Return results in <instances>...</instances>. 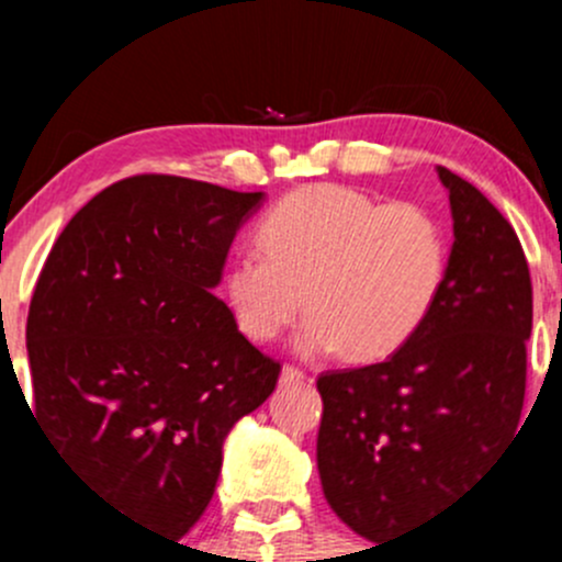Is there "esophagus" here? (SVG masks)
I'll return each mask as SVG.
<instances>
[{"instance_id": "34e87169", "label": "esophagus", "mask_w": 562, "mask_h": 562, "mask_svg": "<svg viewBox=\"0 0 562 562\" xmlns=\"http://www.w3.org/2000/svg\"><path fill=\"white\" fill-rule=\"evenodd\" d=\"M304 381H307V375H304L299 367H282V372H280L282 386H299V383H304Z\"/></svg>"}]
</instances>
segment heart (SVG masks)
<instances>
[{"label":"heart","instance_id":"b5f03b06","mask_svg":"<svg viewBox=\"0 0 562 562\" xmlns=\"http://www.w3.org/2000/svg\"><path fill=\"white\" fill-rule=\"evenodd\" d=\"M260 252L225 269V299L252 342L280 337L307 304L302 353L342 348L350 361L386 359L416 334L449 271L435 214L383 203L342 184H313L282 198L258 228Z\"/></svg>","mask_w":562,"mask_h":562}]
</instances>
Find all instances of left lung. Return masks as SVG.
<instances>
[{
    "instance_id": "left-lung-1",
    "label": "left lung",
    "mask_w": 562,
    "mask_h": 562,
    "mask_svg": "<svg viewBox=\"0 0 562 562\" xmlns=\"http://www.w3.org/2000/svg\"><path fill=\"white\" fill-rule=\"evenodd\" d=\"M454 245L427 321L381 364L317 378L323 495L381 543L438 514L517 435L532 328L530 269L512 223L438 166Z\"/></svg>"
}]
</instances>
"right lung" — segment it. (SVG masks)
I'll return each mask as SVG.
<instances>
[{
  "label": "right lung",
  "instance_id": "1",
  "mask_svg": "<svg viewBox=\"0 0 562 562\" xmlns=\"http://www.w3.org/2000/svg\"><path fill=\"white\" fill-rule=\"evenodd\" d=\"M260 203L263 192L130 176L65 225L32 296V418L100 501L162 536L201 519L223 440L280 378L212 293Z\"/></svg>",
  "mask_w": 562,
  "mask_h": 562
}]
</instances>
